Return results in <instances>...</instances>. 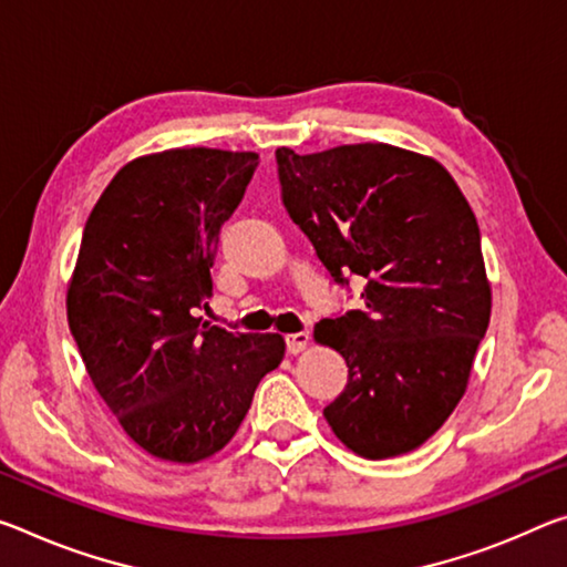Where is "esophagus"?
<instances>
[{"mask_svg":"<svg viewBox=\"0 0 567 567\" xmlns=\"http://www.w3.org/2000/svg\"><path fill=\"white\" fill-rule=\"evenodd\" d=\"M310 346V332L308 330H300V332H290L287 336V350H290L292 355L302 353V350H308Z\"/></svg>","mask_w":567,"mask_h":567,"instance_id":"esophagus-1","label":"esophagus"}]
</instances>
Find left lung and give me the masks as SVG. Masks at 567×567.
Instances as JSON below:
<instances>
[{
    "label": "left lung",
    "mask_w": 567,
    "mask_h": 567,
    "mask_svg": "<svg viewBox=\"0 0 567 567\" xmlns=\"http://www.w3.org/2000/svg\"><path fill=\"white\" fill-rule=\"evenodd\" d=\"M277 166L320 262L336 282L365 280L363 310L312 332L348 363L346 391L322 416L363 460L413 452L462 401L489 326L477 217L436 158L391 143L305 156L280 146Z\"/></svg>",
    "instance_id": "obj_1"
}]
</instances>
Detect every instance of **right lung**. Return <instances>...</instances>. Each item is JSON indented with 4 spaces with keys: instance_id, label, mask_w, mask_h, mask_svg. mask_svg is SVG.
<instances>
[{
    "instance_id": "1",
    "label": "right lung",
    "mask_w": 567,
    "mask_h": 567,
    "mask_svg": "<svg viewBox=\"0 0 567 567\" xmlns=\"http://www.w3.org/2000/svg\"><path fill=\"white\" fill-rule=\"evenodd\" d=\"M257 168L255 151L168 148L125 164L85 221L68 322L85 371L125 434L161 462L196 464L237 434L277 332L196 318L212 257Z\"/></svg>"
}]
</instances>
